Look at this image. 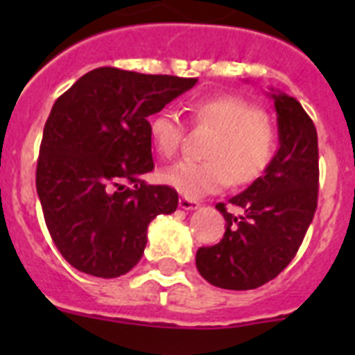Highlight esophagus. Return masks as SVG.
I'll return each mask as SVG.
<instances>
[{
	"instance_id": "1",
	"label": "esophagus",
	"mask_w": 355,
	"mask_h": 355,
	"mask_svg": "<svg viewBox=\"0 0 355 355\" xmlns=\"http://www.w3.org/2000/svg\"><path fill=\"white\" fill-rule=\"evenodd\" d=\"M180 208L181 209H197L199 208V200L190 199V197H181L180 199Z\"/></svg>"
}]
</instances>
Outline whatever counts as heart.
Wrapping results in <instances>:
<instances>
[{"label":"heart","instance_id":"obj_1","mask_svg":"<svg viewBox=\"0 0 355 355\" xmlns=\"http://www.w3.org/2000/svg\"><path fill=\"white\" fill-rule=\"evenodd\" d=\"M196 128L211 130L205 147L206 162H180L159 172V181L187 197L220 192L233 180L249 184L268 168L275 153V130L263 110L234 96H215L190 105ZM184 124L172 110L149 121V139L162 158L180 150Z\"/></svg>","mask_w":355,"mask_h":355}]
</instances>
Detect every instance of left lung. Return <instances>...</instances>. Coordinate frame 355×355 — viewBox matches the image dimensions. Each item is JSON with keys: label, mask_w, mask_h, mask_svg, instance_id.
Instances as JSON below:
<instances>
[{"label": "left lung", "mask_w": 355, "mask_h": 355, "mask_svg": "<svg viewBox=\"0 0 355 355\" xmlns=\"http://www.w3.org/2000/svg\"><path fill=\"white\" fill-rule=\"evenodd\" d=\"M277 112L279 150L261 178L216 209L225 233L197 250V270L224 290H254L277 277L295 258L318 202V137L295 97L272 94Z\"/></svg>", "instance_id": "1"}]
</instances>
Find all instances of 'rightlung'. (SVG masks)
I'll return each instance as SVG.
<instances>
[{"instance_id": "obj_1", "label": "right lung", "mask_w": 355, "mask_h": 355, "mask_svg": "<svg viewBox=\"0 0 355 355\" xmlns=\"http://www.w3.org/2000/svg\"><path fill=\"white\" fill-rule=\"evenodd\" d=\"M197 78L117 67L87 72L55 101L35 184L56 249L74 268L119 277L142 258L147 225L178 208V192L147 184L155 168L149 121Z\"/></svg>"}]
</instances>
